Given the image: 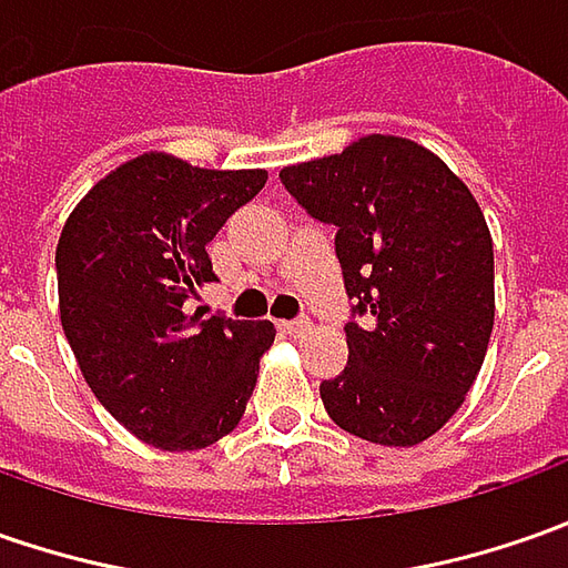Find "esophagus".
Returning <instances> with one entry per match:
<instances>
[{"label":"esophagus","instance_id":"1","mask_svg":"<svg viewBox=\"0 0 568 568\" xmlns=\"http://www.w3.org/2000/svg\"><path fill=\"white\" fill-rule=\"evenodd\" d=\"M280 329H283L285 336H302L311 329V321L307 317H295V321H280Z\"/></svg>","mask_w":568,"mask_h":568}]
</instances>
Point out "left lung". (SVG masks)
<instances>
[{
	"label": "left lung",
	"instance_id": "obj_1",
	"mask_svg": "<svg viewBox=\"0 0 568 568\" xmlns=\"http://www.w3.org/2000/svg\"><path fill=\"white\" fill-rule=\"evenodd\" d=\"M280 182L336 225L352 302L348 364L321 383L326 415L381 446L434 437L465 402L494 329V242L478 201L440 156L393 134L285 166Z\"/></svg>",
	"mask_w": 568,
	"mask_h": 568
}]
</instances>
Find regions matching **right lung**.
Segmentation results:
<instances>
[{
    "instance_id": "add662e5",
    "label": "right lung",
    "mask_w": 568,
    "mask_h": 568,
    "mask_svg": "<svg viewBox=\"0 0 568 568\" xmlns=\"http://www.w3.org/2000/svg\"><path fill=\"white\" fill-rule=\"evenodd\" d=\"M264 185V169L144 153L71 210L55 247L62 329L93 396L138 440L204 449L245 415L273 323L201 321L185 302L216 280L206 245Z\"/></svg>"
}]
</instances>
